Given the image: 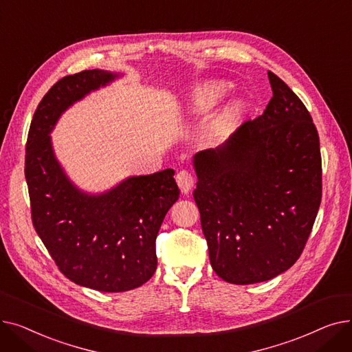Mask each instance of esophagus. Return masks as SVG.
<instances>
[{"label":"esophagus","mask_w":352,"mask_h":352,"mask_svg":"<svg viewBox=\"0 0 352 352\" xmlns=\"http://www.w3.org/2000/svg\"><path fill=\"white\" fill-rule=\"evenodd\" d=\"M175 179H177V184H178V187L182 194H188L191 191V188L194 186V178L188 171H186V170L179 171L177 174Z\"/></svg>","instance_id":"esophagus-1"}]
</instances>
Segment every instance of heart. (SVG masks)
<instances>
[{
	"instance_id": "obj_1",
	"label": "heart",
	"mask_w": 352,
	"mask_h": 352,
	"mask_svg": "<svg viewBox=\"0 0 352 352\" xmlns=\"http://www.w3.org/2000/svg\"><path fill=\"white\" fill-rule=\"evenodd\" d=\"M231 82L226 80H207L198 84L188 97L187 114L192 118H202L208 116L231 89ZM247 111V104L243 98H234L221 108L218 113L210 120L207 125V138L212 144L226 141L239 122L243 121Z\"/></svg>"
}]
</instances>
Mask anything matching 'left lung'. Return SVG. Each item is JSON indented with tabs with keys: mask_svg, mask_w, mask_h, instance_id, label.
<instances>
[{
	"mask_svg": "<svg viewBox=\"0 0 352 352\" xmlns=\"http://www.w3.org/2000/svg\"><path fill=\"white\" fill-rule=\"evenodd\" d=\"M268 78L272 98L264 114L192 158L211 267L236 285L291 268L321 204L317 128L294 91L271 71Z\"/></svg>",
	"mask_w": 352,
	"mask_h": 352,
	"instance_id": "1",
	"label": "left lung"
}]
</instances>
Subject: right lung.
<instances>
[{
	"instance_id": "right-lung-1",
	"label": "right lung",
	"mask_w": 352,
	"mask_h": 352,
	"mask_svg": "<svg viewBox=\"0 0 352 352\" xmlns=\"http://www.w3.org/2000/svg\"><path fill=\"white\" fill-rule=\"evenodd\" d=\"M124 77L85 69L47 92L31 121L25 179L32 224L68 280L101 292L141 287L157 270L155 239L179 197L175 171L129 175L102 192L81 190L54 151L51 133L76 102Z\"/></svg>"
}]
</instances>
